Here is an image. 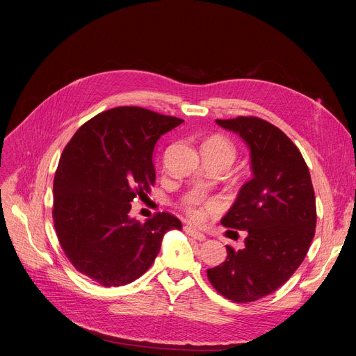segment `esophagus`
I'll return each mask as SVG.
<instances>
[{"mask_svg": "<svg viewBox=\"0 0 356 356\" xmlns=\"http://www.w3.org/2000/svg\"><path fill=\"white\" fill-rule=\"evenodd\" d=\"M184 232L188 234V236H191L193 238H195V240H198V241H204L205 240V236L202 234V233H200V232H197L195 228H193V227H184Z\"/></svg>", "mask_w": 356, "mask_h": 356, "instance_id": "1", "label": "esophagus"}]
</instances>
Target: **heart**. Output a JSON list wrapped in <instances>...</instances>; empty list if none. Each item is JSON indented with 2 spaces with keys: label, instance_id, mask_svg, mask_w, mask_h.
Listing matches in <instances>:
<instances>
[{
  "label": "heart",
  "instance_id": "obj_1",
  "mask_svg": "<svg viewBox=\"0 0 356 356\" xmlns=\"http://www.w3.org/2000/svg\"><path fill=\"white\" fill-rule=\"evenodd\" d=\"M204 154H210L213 156H217L220 159H222L224 162H227V165L229 166L234 159H236V155H237V151H236V146L234 143L229 140L228 138L222 136V135H216L213 138L208 139L205 143H204V148H202ZM218 205L217 202L211 201V202H207L205 205H200L198 202L193 201V202H188L185 207H184V211L186 213V216L190 217L194 222H204L205 218H207V213L208 211H213L216 210Z\"/></svg>",
  "mask_w": 356,
  "mask_h": 356
}]
</instances>
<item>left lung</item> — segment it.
Returning <instances> with one entry per match:
<instances>
[{
  "label": "left lung",
  "mask_w": 356,
  "mask_h": 356,
  "mask_svg": "<svg viewBox=\"0 0 356 356\" xmlns=\"http://www.w3.org/2000/svg\"><path fill=\"white\" fill-rule=\"evenodd\" d=\"M216 122L245 140L253 178L221 220L229 238L245 234L244 247L227 245V259L207 276L221 296L250 303L273 293L305 260L316 228L315 191L299 148L275 124L256 116Z\"/></svg>",
  "instance_id": "8db88e82"
}]
</instances>
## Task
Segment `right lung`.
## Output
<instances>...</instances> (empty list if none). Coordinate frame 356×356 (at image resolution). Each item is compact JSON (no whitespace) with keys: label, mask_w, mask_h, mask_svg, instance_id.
I'll return each instance as SVG.
<instances>
[{"label":"right lung","mask_w":356,"mask_h":356,"mask_svg":"<svg viewBox=\"0 0 356 356\" xmlns=\"http://www.w3.org/2000/svg\"><path fill=\"white\" fill-rule=\"evenodd\" d=\"M184 120L138 106L102 112L77 129L53 182L58 243L81 275L104 287L128 284L155 261L163 234L181 229L170 213L139 222L131 202L155 184L158 139Z\"/></svg>","instance_id":"obj_1"}]
</instances>
